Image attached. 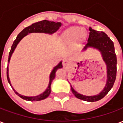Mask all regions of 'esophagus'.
<instances>
[{"label": "esophagus", "mask_w": 123, "mask_h": 123, "mask_svg": "<svg viewBox=\"0 0 123 123\" xmlns=\"http://www.w3.org/2000/svg\"><path fill=\"white\" fill-rule=\"evenodd\" d=\"M68 64V61L67 60H65V59H64V60L62 61V66L64 67H66Z\"/></svg>", "instance_id": "34e87169"}]
</instances>
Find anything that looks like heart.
<instances>
[{
	"mask_svg": "<svg viewBox=\"0 0 123 123\" xmlns=\"http://www.w3.org/2000/svg\"><path fill=\"white\" fill-rule=\"evenodd\" d=\"M78 40L82 39L84 36V33L82 31H80V29L78 27H72L68 28L64 31L62 33V39L67 43H71L76 37Z\"/></svg>",
	"mask_w": 123,
	"mask_h": 123,
	"instance_id": "b5f03b06",
	"label": "heart"
}]
</instances>
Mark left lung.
<instances>
[{
	"label": "left lung",
	"instance_id": "8db88e82",
	"mask_svg": "<svg viewBox=\"0 0 123 123\" xmlns=\"http://www.w3.org/2000/svg\"><path fill=\"white\" fill-rule=\"evenodd\" d=\"M90 34L88 42L83 51L86 50L88 47H93L100 51L103 61L105 62L107 67V82L105 88L99 94L95 95H84L78 93L70 85L72 93L78 99L82 100L94 102L101 99L111 90L113 87L117 76V56L115 52L113 42L111 40L105 33L99 31L89 28Z\"/></svg>",
	"mask_w": 123,
	"mask_h": 123
}]
</instances>
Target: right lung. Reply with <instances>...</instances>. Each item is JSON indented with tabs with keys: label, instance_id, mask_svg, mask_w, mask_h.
<instances>
[{
	"label": "right lung",
	"instance_id": "1",
	"mask_svg": "<svg viewBox=\"0 0 123 123\" xmlns=\"http://www.w3.org/2000/svg\"><path fill=\"white\" fill-rule=\"evenodd\" d=\"M62 24L61 22H51V21H49V20H43V21H40L38 22L34 23L30 26H28L27 28H24L21 32L18 35L17 37L15 39L14 43L12 44V47H11V49L9 53V56H8V63H9L10 58L12 56V53H14L15 49L17 45L19 43L20 41L25 36L31 33H49V34H53V33L56 32V31L59 30L60 27L61 26ZM62 67V61L59 62V64L56 65V67L53 68V70L51 71V74H50V76H49V85L47 88L46 89V90L41 93L39 95H37V96H33V97H28V96H25V95H22L18 93L17 92H16L14 88H12L11 83L10 81L9 75H8V66H7V80L8 81V83L10 84V86L12 87L13 90L14 91L16 94L18 95L19 97L22 98L23 99H25L26 101H41L43 100L44 99L48 97L49 94L51 93V83L54 80V78H55V73L56 71L59 68H61Z\"/></svg>",
	"mask_w": 123,
	"mask_h": 123
}]
</instances>
